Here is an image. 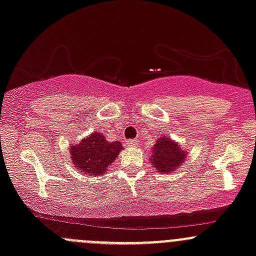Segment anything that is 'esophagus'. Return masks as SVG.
Wrapping results in <instances>:
<instances>
[{
    "label": "esophagus",
    "instance_id": "34e87169",
    "mask_svg": "<svg viewBox=\"0 0 256 256\" xmlns=\"http://www.w3.org/2000/svg\"><path fill=\"white\" fill-rule=\"evenodd\" d=\"M138 140H128L126 141V146L128 147H136V146H138Z\"/></svg>",
    "mask_w": 256,
    "mask_h": 256
}]
</instances>
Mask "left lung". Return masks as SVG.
Here are the masks:
<instances>
[{
    "instance_id": "8db88e82",
    "label": "left lung",
    "mask_w": 256,
    "mask_h": 256,
    "mask_svg": "<svg viewBox=\"0 0 256 256\" xmlns=\"http://www.w3.org/2000/svg\"><path fill=\"white\" fill-rule=\"evenodd\" d=\"M187 153L188 152L180 147L178 142L162 136L156 138L154 143L150 162L154 165V170L158 172L170 174L186 162Z\"/></svg>"
}]
</instances>
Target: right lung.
Here are the masks:
<instances>
[{
  "label": "right lung",
  "instance_id": "1",
  "mask_svg": "<svg viewBox=\"0 0 256 256\" xmlns=\"http://www.w3.org/2000/svg\"><path fill=\"white\" fill-rule=\"evenodd\" d=\"M120 150H122V143L108 142L98 132L85 137L78 144L70 146L72 164L87 176L103 175L119 156Z\"/></svg>",
  "mask_w": 256,
  "mask_h": 256
}]
</instances>
